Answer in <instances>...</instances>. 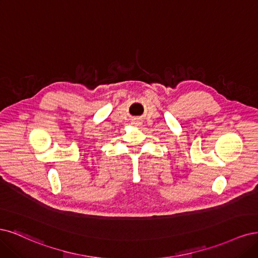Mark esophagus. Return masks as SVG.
<instances>
[{
  "mask_svg": "<svg viewBox=\"0 0 258 258\" xmlns=\"http://www.w3.org/2000/svg\"><path fill=\"white\" fill-rule=\"evenodd\" d=\"M133 124H134L135 126H138L139 124H140V122H139V121H134V122H133Z\"/></svg>",
  "mask_w": 258,
  "mask_h": 258,
  "instance_id": "1",
  "label": "esophagus"
}]
</instances>
